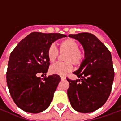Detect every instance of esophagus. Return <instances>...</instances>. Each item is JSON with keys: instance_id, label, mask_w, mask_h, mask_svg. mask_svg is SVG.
<instances>
[{"instance_id": "1", "label": "esophagus", "mask_w": 121, "mask_h": 121, "mask_svg": "<svg viewBox=\"0 0 121 121\" xmlns=\"http://www.w3.org/2000/svg\"><path fill=\"white\" fill-rule=\"evenodd\" d=\"M61 80H64L66 79V77L64 76H61Z\"/></svg>"}]
</instances>
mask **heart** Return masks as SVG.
I'll list each match as a JSON object with an SVG mask.
<instances>
[{
  "mask_svg": "<svg viewBox=\"0 0 121 121\" xmlns=\"http://www.w3.org/2000/svg\"><path fill=\"white\" fill-rule=\"evenodd\" d=\"M60 52H66L63 63H56L51 66V73L65 76L73 70V64L78 65L82 62L85 58L84 53L79 49L78 43L73 39H67L60 43ZM59 52L54 44L50 45L47 51L48 58L51 63H54L58 57Z\"/></svg>",
  "mask_w": 121,
  "mask_h": 121,
  "instance_id": "b5f03b06",
  "label": "heart"
}]
</instances>
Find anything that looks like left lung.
Masks as SVG:
<instances>
[{
	"instance_id": "left-lung-1",
	"label": "left lung",
	"mask_w": 121,
	"mask_h": 121,
	"mask_svg": "<svg viewBox=\"0 0 121 121\" xmlns=\"http://www.w3.org/2000/svg\"><path fill=\"white\" fill-rule=\"evenodd\" d=\"M69 37L80 43L85 54L80 68L73 73L80 79L67 78L69 100L77 112L91 113L105 104L112 91L114 79L112 54L92 34L83 32Z\"/></svg>"
}]
</instances>
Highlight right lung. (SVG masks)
I'll list each match as a JSON object with an SVG mask.
<instances>
[{"instance_id": "1", "label": "right lung", "mask_w": 121, "mask_h": 121, "mask_svg": "<svg viewBox=\"0 0 121 121\" xmlns=\"http://www.w3.org/2000/svg\"><path fill=\"white\" fill-rule=\"evenodd\" d=\"M66 35L32 32L21 40L9 56L6 73L8 87L19 108L32 113L43 112L50 106L61 81L52 74L43 78L38 73H47L50 65L47 51L52 43ZM44 75V74H42Z\"/></svg>"}]
</instances>
